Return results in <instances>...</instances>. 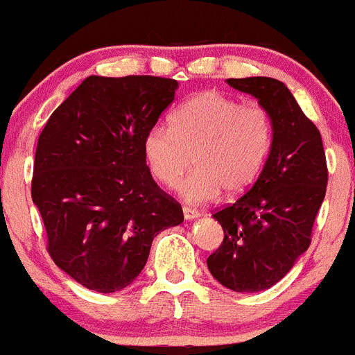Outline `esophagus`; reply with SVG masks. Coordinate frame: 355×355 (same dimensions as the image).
<instances>
[{
	"label": "esophagus",
	"mask_w": 355,
	"mask_h": 355,
	"mask_svg": "<svg viewBox=\"0 0 355 355\" xmlns=\"http://www.w3.org/2000/svg\"><path fill=\"white\" fill-rule=\"evenodd\" d=\"M182 215H184L186 220H193V218H198V216H200V211H198V209H194V208L184 207V208H182Z\"/></svg>",
	"instance_id": "obj_1"
}]
</instances>
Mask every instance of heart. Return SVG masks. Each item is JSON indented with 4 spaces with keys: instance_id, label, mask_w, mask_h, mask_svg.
<instances>
[{
    "instance_id": "1",
    "label": "heart",
    "mask_w": 355,
    "mask_h": 355,
    "mask_svg": "<svg viewBox=\"0 0 355 355\" xmlns=\"http://www.w3.org/2000/svg\"><path fill=\"white\" fill-rule=\"evenodd\" d=\"M272 144V118L262 103H240L218 91L194 94L171 116V130L152 127L142 144L154 179L178 184L189 203H208L222 189L235 196L250 188L264 169Z\"/></svg>"
}]
</instances>
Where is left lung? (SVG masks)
<instances>
[{
    "label": "left lung",
    "mask_w": 355,
    "mask_h": 355,
    "mask_svg": "<svg viewBox=\"0 0 355 355\" xmlns=\"http://www.w3.org/2000/svg\"><path fill=\"white\" fill-rule=\"evenodd\" d=\"M227 83L269 110L272 144L254 184L235 203L213 213L223 228V242L207 264L211 276L232 291H264L283 279L310 247L329 169L318 128L284 83L272 78Z\"/></svg>",
    "instance_id": "obj_1"
}]
</instances>
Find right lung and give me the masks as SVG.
I'll return each mask as SVG.
<instances>
[{"label":"right lung","mask_w":355,"mask_h":355,"mask_svg":"<svg viewBox=\"0 0 355 355\" xmlns=\"http://www.w3.org/2000/svg\"><path fill=\"white\" fill-rule=\"evenodd\" d=\"M178 81L89 76L52 113L37 144L32 200L52 261L87 289L115 293L135 281L159 232L184 220L154 181L146 133Z\"/></svg>","instance_id":"add662e5"}]
</instances>
